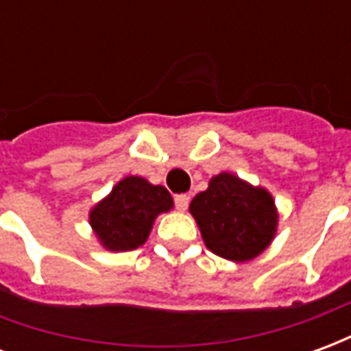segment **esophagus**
<instances>
[{
	"label": "esophagus",
	"mask_w": 351,
	"mask_h": 351,
	"mask_svg": "<svg viewBox=\"0 0 351 351\" xmlns=\"http://www.w3.org/2000/svg\"><path fill=\"white\" fill-rule=\"evenodd\" d=\"M188 203H190V195H186V193L175 195V205L180 213H184V210L188 208Z\"/></svg>",
	"instance_id": "esophagus-1"
}]
</instances>
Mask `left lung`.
<instances>
[{
	"label": "left lung",
	"mask_w": 351,
	"mask_h": 351,
	"mask_svg": "<svg viewBox=\"0 0 351 351\" xmlns=\"http://www.w3.org/2000/svg\"><path fill=\"white\" fill-rule=\"evenodd\" d=\"M208 250L235 263L261 256L276 237L278 208L267 188L233 173L214 175L205 191L190 203Z\"/></svg>",
	"instance_id": "obj_1"
}]
</instances>
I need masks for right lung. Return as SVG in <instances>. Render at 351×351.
Wrapping results in <instances>:
<instances>
[{"label":"right lung","instance_id":"1","mask_svg":"<svg viewBox=\"0 0 351 351\" xmlns=\"http://www.w3.org/2000/svg\"><path fill=\"white\" fill-rule=\"evenodd\" d=\"M173 206V197L163 186L130 175L90 208L88 220L105 250L130 252L146 243L156 218Z\"/></svg>","mask_w":351,"mask_h":351}]
</instances>
